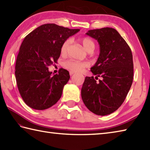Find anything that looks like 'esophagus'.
<instances>
[{
	"instance_id": "1",
	"label": "esophagus",
	"mask_w": 150,
	"mask_h": 150,
	"mask_svg": "<svg viewBox=\"0 0 150 150\" xmlns=\"http://www.w3.org/2000/svg\"><path fill=\"white\" fill-rule=\"evenodd\" d=\"M74 73H75V72H74V71H69V75H71H71H73V74H74Z\"/></svg>"
}]
</instances>
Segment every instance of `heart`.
<instances>
[{
  "label": "heart",
  "instance_id": "obj_1",
  "mask_svg": "<svg viewBox=\"0 0 150 150\" xmlns=\"http://www.w3.org/2000/svg\"><path fill=\"white\" fill-rule=\"evenodd\" d=\"M80 42L83 45L84 49L88 52H92L95 48V43L93 40L88 37H84L80 40ZM70 40H66L62 44L60 47V52L62 54H64L67 51V49L69 45ZM63 66L66 69L71 70L72 71H81L84 68L89 66V63L86 62L77 61L73 60H68L64 62Z\"/></svg>",
  "mask_w": 150,
  "mask_h": 150
}]
</instances>
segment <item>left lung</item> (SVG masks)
Instances as JSON below:
<instances>
[{
    "instance_id": "left-lung-1",
    "label": "left lung",
    "mask_w": 150,
    "mask_h": 150,
    "mask_svg": "<svg viewBox=\"0 0 150 150\" xmlns=\"http://www.w3.org/2000/svg\"><path fill=\"white\" fill-rule=\"evenodd\" d=\"M86 34L99 44L100 53L81 89L84 105L97 115L105 116L116 111L124 103L133 80L131 50L118 32L112 28L88 30Z\"/></svg>"
}]
</instances>
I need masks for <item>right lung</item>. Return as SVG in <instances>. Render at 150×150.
I'll list each match as a JSON object with an SVG mask.
<instances>
[{"mask_svg": "<svg viewBox=\"0 0 150 150\" xmlns=\"http://www.w3.org/2000/svg\"><path fill=\"white\" fill-rule=\"evenodd\" d=\"M79 29L53 23L41 25L26 36L20 47L16 63V82L25 103L36 110H45L57 103L70 78L61 68L52 76L49 66L57 63L62 44Z\"/></svg>", "mask_w": 150, "mask_h": 150, "instance_id": "obj_1", "label": "right lung"}]
</instances>
